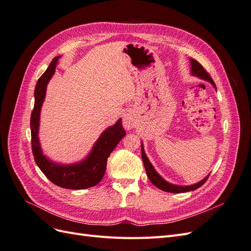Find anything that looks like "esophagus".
<instances>
[{
    "label": "esophagus",
    "mask_w": 251,
    "mask_h": 251,
    "mask_svg": "<svg viewBox=\"0 0 251 251\" xmlns=\"http://www.w3.org/2000/svg\"><path fill=\"white\" fill-rule=\"evenodd\" d=\"M134 123H135V119L133 117V115L131 113H125L124 114V118H123V124L124 126L126 128H133L134 127Z\"/></svg>",
    "instance_id": "esophagus-1"
}]
</instances>
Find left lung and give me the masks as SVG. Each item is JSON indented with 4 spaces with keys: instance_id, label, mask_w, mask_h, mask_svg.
I'll return each mask as SVG.
<instances>
[{
    "instance_id": "left-lung-1",
    "label": "left lung",
    "mask_w": 251,
    "mask_h": 251,
    "mask_svg": "<svg viewBox=\"0 0 251 251\" xmlns=\"http://www.w3.org/2000/svg\"><path fill=\"white\" fill-rule=\"evenodd\" d=\"M191 65H192V68H191L192 75H194V76L199 77V78H202V79L206 80V81H209L211 85L214 86L215 89H216V83L214 82V80H212V78L210 77V75L206 72V70L204 69V68L202 67V65L200 63L197 62L196 59L191 58ZM141 157H142V160H143L144 169H146V172H147V175H148L150 181L156 187H158L159 189H161V191H164V192H169V193H186V192L195 191V189L202 186L205 183V181L207 180L208 176H209V175H208V176L205 177L203 180L198 182V183L193 184V185L182 186V185L171 184L170 182L165 181L160 176V175H159L156 172V170L154 169V166L151 165V163L149 160V158L146 155V151H144V150H143V144L142 143H141Z\"/></svg>"
}]
</instances>
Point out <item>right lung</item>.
Here are the masks:
<instances>
[{
    "label": "right lung",
    "mask_w": 251,
    "mask_h": 251,
    "mask_svg": "<svg viewBox=\"0 0 251 251\" xmlns=\"http://www.w3.org/2000/svg\"><path fill=\"white\" fill-rule=\"evenodd\" d=\"M60 56L53 58L47 70L39 78L34 90V108L30 118L31 128V147L34 161L52 183L68 189H83L92 187L101 181L107 160L110 154L116 148L118 142L126 136L123 121L108 127L97 139L90 154L82 161L74 164H60L53 162L43 154L39 140V126L41 109L46 96V89L52 75L55 72L57 60Z\"/></svg>",
    "instance_id": "right-lung-1"
}]
</instances>
